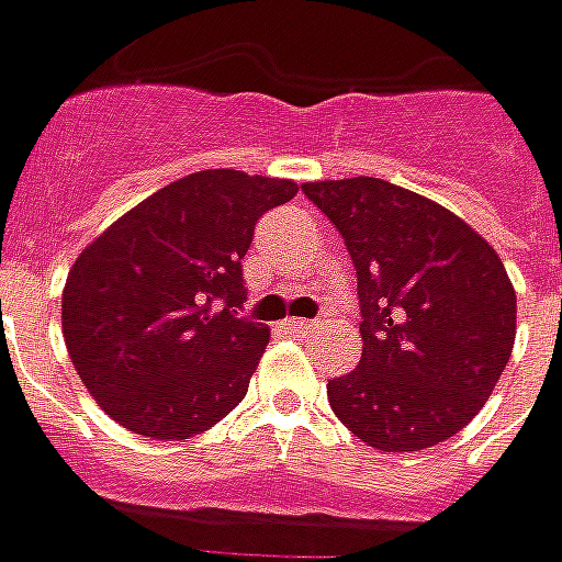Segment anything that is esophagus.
<instances>
[{
    "label": "esophagus",
    "instance_id": "34e87169",
    "mask_svg": "<svg viewBox=\"0 0 562 562\" xmlns=\"http://www.w3.org/2000/svg\"><path fill=\"white\" fill-rule=\"evenodd\" d=\"M282 328H285L289 335H307V331H313V328H316V322H310V319H285V322H282Z\"/></svg>",
    "mask_w": 562,
    "mask_h": 562
}]
</instances>
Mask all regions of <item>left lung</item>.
Returning a JSON list of instances; mask_svg holds the SVG:
<instances>
[{"label":"left lung","mask_w":562,"mask_h":562,"mask_svg":"<svg viewBox=\"0 0 562 562\" xmlns=\"http://www.w3.org/2000/svg\"><path fill=\"white\" fill-rule=\"evenodd\" d=\"M359 280L362 362L328 380L337 419L386 453L465 429L512 359L517 294L490 243L457 213L371 176L307 182Z\"/></svg>","instance_id":"left-lung-1"}]
</instances>
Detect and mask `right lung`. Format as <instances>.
I'll list each match as a JSON object with an SVG mask.
<instances>
[{
  "instance_id": "add662e5",
  "label": "right lung",
  "mask_w": 562,
  "mask_h": 562,
  "mask_svg": "<svg viewBox=\"0 0 562 562\" xmlns=\"http://www.w3.org/2000/svg\"><path fill=\"white\" fill-rule=\"evenodd\" d=\"M294 194L292 179L191 172L81 249L63 289V337L115 423L182 441L243 402L270 328L237 319L240 261L255 222Z\"/></svg>"
}]
</instances>
